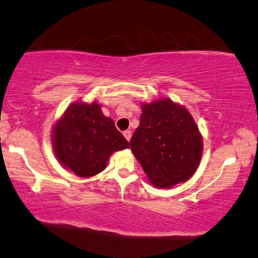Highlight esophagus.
Returning a JSON list of instances; mask_svg holds the SVG:
<instances>
[{
    "label": "esophagus",
    "mask_w": 258,
    "mask_h": 258,
    "mask_svg": "<svg viewBox=\"0 0 258 258\" xmlns=\"http://www.w3.org/2000/svg\"><path fill=\"white\" fill-rule=\"evenodd\" d=\"M123 136L126 141L129 142L130 138H132V132H130V130H125V132H123Z\"/></svg>",
    "instance_id": "1"
}]
</instances>
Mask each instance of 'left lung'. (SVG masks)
I'll list each match as a JSON object with an SVG mask.
<instances>
[{
  "label": "left lung",
  "mask_w": 258,
  "mask_h": 258,
  "mask_svg": "<svg viewBox=\"0 0 258 258\" xmlns=\"http://www.w3.org/2000/svg\"><path fill=\"white\" fill-rule=\"evenodd\" d=\"M130 147L152 184L170 188L188 180L202 159L203 141L186 108L170 99L143 104Z\"/></svg>",
  "instance_id": "obj_1"
}]
</instances>
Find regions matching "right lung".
<instances>
[{
    "instance_id": "right-lung-1",
    "label": "right lung",
    "mask_w": 258,
    "mask_h": 258,
    "mask_svg": "<svg viewBox=\"0 0 258 258\" xmlns=\"http://www.w3.org/2000/svg\"><path fill=\"white\" fill-rule=\"evenodd\" d=\"M54 153L62 165L88 178L106 168L108 157L129 143L96 102L74 103L53 129Z\"/></svg>"
}]
</instances>
